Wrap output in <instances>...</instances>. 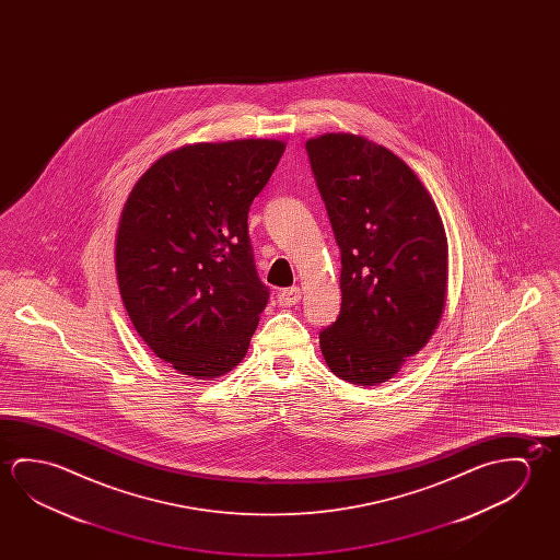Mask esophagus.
I'll return each instance as SVG.
<instances>
[{
	"label": "esophagus",
	"instance_id": "34e87169",
	"mask_svg": "<svg viewBox=\"0 0 560 560\" xmlns=\"http://www.w3.org/2000/svg\"><path fill=\"white\" fill-rule=\"evenodd\" d=\"M301 296H303L301 289L291 287V289H283L281 293L277 294V303H279V306H293V304L301 301Z\"/></svg>",
	"mask_w": 560,
	"mask_h": 560
}]
</instances>
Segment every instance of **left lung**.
Wrapping results in <instances>:
<instances>
[{
    "mask_svg": "<svg viewBox=\"0 0 560 560\" xmlns=\"http://www.w3.org/2000/svg\"><path fill=\"white\" fill-rule=\"evenodd\" d=\"M341 252V308L320 331L334 375L375 386L400 371L440 326L447 236L412 167L373 140L328 132L306 142Z\"/></svg>",
    "mask_w": 560,
    "mask_h": 560,
    "instance_id": "obj_1",
    "label": "left lung"
}]
</instances>
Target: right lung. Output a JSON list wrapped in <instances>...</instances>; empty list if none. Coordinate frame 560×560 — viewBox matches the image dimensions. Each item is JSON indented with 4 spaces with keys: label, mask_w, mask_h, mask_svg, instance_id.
<instances>
[{
    "label": "right lung",
    "mask_w": 560,
    "mask_h": 560,
    "mask_svg": "<svg viewBox=\"0 0 560 560\" xmlns=\"http://www.w3.org/2000/svg\"><path fill=\"white\" fill-rule=\"evenodd\" d=\"M283 140L199 142L148 167L120 212L115 271L130 322L182 375L212 381L248 351L267 287L257 279L249 205Z\"/></svg>",
    "instance_id": "obj_1"
}]
</instances>
